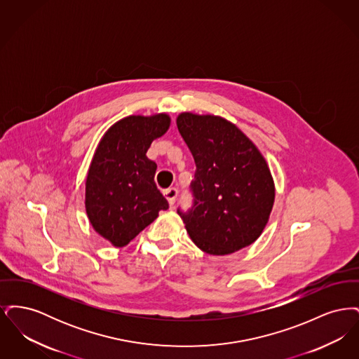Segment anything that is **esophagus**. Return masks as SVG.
Here are the masks:
<instances>
[{"label":"esophagus","instance_id":"34e87169","mask_svg":"<svg viewBox=\"0 0 359 359\" xmlns=\"http://www.w3.org/2000/svg\"><path fill=\"white\" fill-rule=\"evenodd\" d=\"M164 196L167 198L168 203L173 205L175 202H176V199H177V196H179V191L176 188H168V189L164 191Z\"/></svg>","mask_w":359,"mask_h":359}]
</instances>
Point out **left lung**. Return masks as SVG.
Returning a JSON list of instances; mask_svg holds the SVG:
<instances>
[{"mask_svg":"<svg viewBox=\"0 0 359 359\" xmlns=\"http://www.w3.org/2000/svg\"><path fill=\"white\" fill-rule=\"evenodd\" d=\"M177 129L195 160L192 205L177 208L194 243L224 256L253 243L274 202L271 171L256 145L236 125L215 116L182 113Z\"/></svg>","mask_w":359,"mask_h":359,"instance_id":"1","label":"left lung"}]
</instances>
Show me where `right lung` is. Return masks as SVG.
Returning <instances> with one entry per match:
<instances>
[{
  "label": "right lung",
  "mask_w": 359,
  "mask_h": 359,
  "mask_svg": "<svg viewBox=\"0 0 359 359\" xmlns=\"http://www.w3.org/2000/svg\"><path fill=\"white\" fill-rule=\"evenodd\" d=\"M167 114L130 116L102 137L86 179V211L95 231L126 246L170 205L156 187V163L147 157L170 128Z\"/></svg>",
  "instance_id": "add662e5"
}]
</instances>
